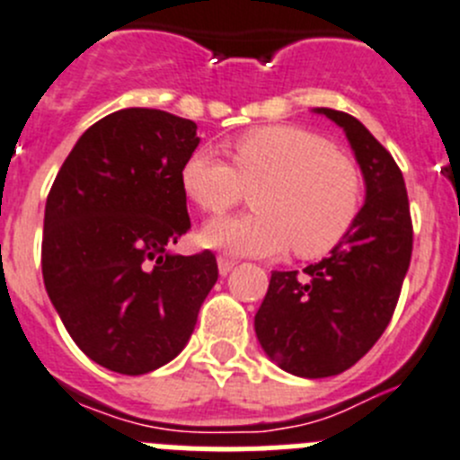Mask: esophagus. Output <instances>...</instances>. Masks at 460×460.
<instances>
[{
    "mask_svg": "<svg viewBox=\"0 0 460 460\" xmlns=\"http://www.w3.org/2000/svg\"><path fill=\"white\" fill-rule=\"evenodd\" d=\"M234 268H235L234 259H226V256H220V259H217V270H220L222 277H226V274H229Z\"/></svg>",
    "mask_w": 460,
    "mask_h": 460,
    "instance_id": "esophagus-1",
    "label": "esophagus"
}]
</instances>
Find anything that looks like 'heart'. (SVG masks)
Masks as SVG:
<instances>
[{"label":"heart","mask_w":460,"mask_h":460,"mask_svg":"<svg viewBox=\"0 0 460 460\" xmlns=\"http://www.w3.org/2000/svg\"><path fill=\"white\" fill-rule=\"evenodd\" d=\"M231 165L195 149L179 172L181 190L201 213L222 216L252 190L256 210L204 226L201 240L235 256L293 252L317 259L345 240L358 217L363 177L347 154L297 124L243 133L226 147Z\"/></svg>","instance_id":"1"}]
</instances>
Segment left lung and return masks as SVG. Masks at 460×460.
Returning a JSON list of instances; mask_svg holds the SVG:
<instances>
[{
  "label": "left lung",
  "mask_w": 460,
  "mask_h": 460,
  "mask_svg": "<svg viewBox=\"0 0 460 460\" xmlns=\"http://www.w3.org/2000/svg\"><path fill=\"white\" fill-rule=\"evenodd\" d=\"M345 131L366 181V204L327 259L302 274L272 272L256 338L281 370L322 379L349 370L388 327L413 252L409 195L388 149L349 113L315 109Z\"/></svg>",
  "instance_id": "left-lung-1"
}]
</instances>
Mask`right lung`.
Returning a JSON list of instances; mask_svg holds the SVG:
<instances>
[{"mask_svg":"<svg viewBox=\"0 0 460 460\" xmlns=\"http://www.w3.org/2000/svg\"><path fill=\"white\" fill-rule=\"evenodd\" d=\"M197 124L122 109L76 140L45 204L42 279L67 333L119 375L170 363L217 281L213 252L170 254L190 217L179 172Z\"/></svg>","mask_w":460,"mask_h":460,"instance_id":"1","label":"right lung"}]
</instances>
